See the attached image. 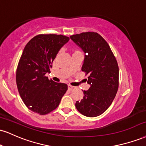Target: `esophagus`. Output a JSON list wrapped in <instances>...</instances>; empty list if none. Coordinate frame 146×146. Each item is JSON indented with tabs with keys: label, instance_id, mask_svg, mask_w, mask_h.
Returning a JSON list of instances; mask_svg holds the SVG:
<instances>
[{
	"label": "esophagus",
	"instance_id": "34e87169",
	"mask_svg": "<svg viewBox=\"0 0 146 146\" xmlns=\"http://www.w3.org/2000/svg\"><path fill=\"white\" fill-rule=\"evenodd\" d=\"M68 89L70 91H72V90H75V86H71V85H68Z\"/></svg>",
	"mask_w": 146,
	"mask_h": 146
}]
</instances>
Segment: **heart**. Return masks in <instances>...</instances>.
Returning <instances> with one entry per match:
<instances>
[{
  "label": "heart",
  "instance_id": "obj_1",
  "mask_svg": "<svg viewBox=\"0 0 146 146\" xmlns=\"http://www.w3.org/2000/svg\"><path fill=\"white\" fill-rule=\"evenodd\" d=\"M79 52V51H77V50H76V51H75V52H74V53H75V52Z\"/></svg>",
  "mask_w": 146,
  "mask_h": 146
}]
</instances>
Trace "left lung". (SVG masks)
<instances>
[{
  "mask_svg": "<svg viewBox=\"0 0 146 146\" xmlns=\"http://www.w3.org/2000/svg\"><path fill=\"white\" fill-rule=\"evenodd\" d=\"M84 51L82 71L88 74L83 99L77 101L79 112L87 117H96L108 110L118 89L119 68L116 59L107 41L94 32L82 33L70 36Z\"/></svg>",
  "mask_w": 146,
  "mask_h": 146,
  "instance_id": "left-lung-1",
  "label": "left lung"
}]
</instances>
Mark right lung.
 Masks as SVG:
<instances>
[{
	"label": "right lung",
	"mask_w": 146,
	"mask_h": 146,
	"mask_svg": "<svg viewBox=\"0 0 146 146\" xmlns=\"http://www.w3.org/2000/svg\"><path fill=\"white\" fill-rule=\"evenodd\" d=\"M69 41L61 35H38L26 44L16 71V84L23 102L30 110L45 115L58 108L68 89L45 74L50 73L59 50Z\"/></svg>",
	"instance_id": "right-lung-1"
}]
</instances>
